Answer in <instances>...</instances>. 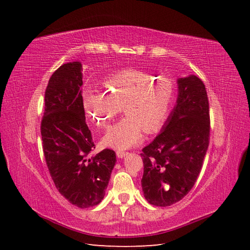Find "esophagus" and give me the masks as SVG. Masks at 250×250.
<instances>
[{"instance_id":"esophagus-1","label":"esophagus","mask_w":250,"mask_h":250,"mask_svg":"<svg viewBox=\"0 0 250 250\" xmlns=\"http://www.w3.org/2000/svg\"><path fill=\"white\" fill-rule=\"evenodd\" d=\"M125 155H127V152H125V151H121V150H118V151H117V156H118L119 158H122V157H124Z\"/></svg>"}]
</instances>
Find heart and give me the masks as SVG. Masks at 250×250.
Masks as SVG:
<instances>
[{"label": "heart", "instance_id": "1", "mask_svg": "<svg viewBox=\"0 0 250 250\" xmlns=\"http://www.w3.org/2000/svg\"><path fill=\"white\" fill-rule=\"evenodd\" d=\"M105 93H88L84 108L90 120L107 129L122 110L126 117L103 138V145L125 150L140 144L144 129L157 131L165 124L175 98V83L170 78L128 69L113 73L104 80Z\"/></svg>", "mask_w": 250, "mask_h": 250}]
</instances>
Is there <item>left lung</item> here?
Wrapping results in <instances>:
<instances>
[{
	"label": "left lung",
	"instance_id": "left-lung-1",
	"mask_svg": "<svg viewBox=\"0 0 250 250\" xmlns=\"http://www.w3.org/2000/svg\"><path fill=\"white\" fill-rule=\"evenodd\" d=\"M178 99L161 133L143 148L142 187L150 204L169 207L191 191L209 144V105L197 76L178 80Z\"/></svg>",
	"mask_w": 250,
	"mask_h": 250
}]
</instances>
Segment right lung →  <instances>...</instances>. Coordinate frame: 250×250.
Segmentation results:
<instances>
[{
  "label": "right lung",
  "instance_id": "right-lung-1",
  "mask_svg": "<svg viewBox=\"0 0 250 250\" xmlns=\"http://www.w3.org/2000/svg\"><path fill=\"white\" fill-rule=\"evenodd\" d=\"M78 62L53 73L44 93L41 123L43 155L58 192L80 208L95 207L104 197L116 152L94 154L95 144L85 122Z\"/></svg>",
  "mask_w": 250,
  "mask_h": 250
}]
</instances>
